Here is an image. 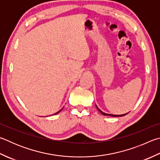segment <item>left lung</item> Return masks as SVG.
<instances>
[{"instance_id":"8db88e82","label":"left lung","mask_w":160,"mask_h":160,"mask_svg":"<svg viewBox=\"0 0 160 160\" xmlns=\"http://www.w3.org/2000/svg\"><path fill=\"white\" fill-rule=\"evenodd\" d=\"M97 108L99 110V112L101 113V114L102 115H109V116H112V117H121V116H124V115H126L127 113H126V114H123V115H111V114H107V113H105V112H102L101 111V110L99 109V108H98V107L97 106Z\"/></svg>"}]
</instances>
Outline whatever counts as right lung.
Returning <instances> with one entry per match:
<instances>
[{
	"instance_id": "obj_1",
	"label": "right lung",
	"mask_w": 160,
	"mask_h": 160,
	"mask_svg": "<svg viewBox=\"0 0 160 160\" xmlns=\"http://www.w3.org/2000/svg\"><path fill=\"white\" fill-rule=\"evenodd\" d=\"M62 109H63V108H62ZM62 109H61V110H59V112H56V113H55V114H54V115H56V114H57V113H59V112H61V111H62Z\"/></svg>"
}]
</instances>
